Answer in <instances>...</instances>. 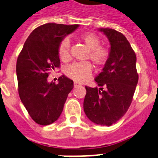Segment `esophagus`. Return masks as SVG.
<instances>
[{
  "mask_svg": "<svg viewBox=\"0 0 158 158\" xmlns=\"http://www.w3.org/2000/svg\"><path fill=\"white\" fill-rule=\"evenodd\" d=\"M79 83H78V82H74V86L75 87H76V86H79Z\"/></svg>",
  "mask_w": 158,
  "mask_h": 158,
  "instance_id": "esophagus-1",
  "label": "esophagus"
}]
</instances>
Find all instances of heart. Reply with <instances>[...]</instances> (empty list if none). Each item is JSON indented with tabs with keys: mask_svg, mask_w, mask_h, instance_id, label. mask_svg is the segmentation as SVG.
Segmentation results:
<instances>
[{
	"mask_svg": "<svg viewBox=\"0 0 158 158\" xmlns=\"http://www.w3.org/2000/svg\"><path fill=\"white\" fill-rule=\"evenodd\" d=\"M80 39L90 49L88 54V58H90L96 66H104L110 57V52L105 47L100 46L101 40L99 38L92 33H83L80 35ZM70 40L66 37L61 40L59 43L57 52L62 61L66 62L70 59ZM92 69V64L89 61H79L66 66L65 74L75 82H84L90 77Z\"/></svg>",
	"mask_w": 158,
	"mask_h": 158,
	"instance_id": "heart-1",
	"label": "heart"
}]
</instances>
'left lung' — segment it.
Returning a JSON list of instances; mask_svg holds the SVG:
<instances>
[{
    "label": "left lung",
    "mask_w": 158,
    "mask_h": 158,
    "mask_svg": "<svg viewBox=\"0 0 158 158\" xmlns=\"http://www.w3.org/2000/svg\"><path fill=\"white\" fill-rule=\"evenodd\" d=\"M110 43V57L95 79L100 88L86 86L83 110L94 123L111 126L130 107L139 75L136 56L127 38L119 31L101 28Z\"/></svg>",
    "instance_id": "8db88e82"
}]
</instances>
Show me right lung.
<instances>
[{
    "label": "right lung",
    "instance_id": "right-lung-1",
    "mask_svg": "<svg viewBox=\"0 0 158 158\" xmlns=\"http://www.w3.org/2000/svg\"><path fill=\"white\" fill-rule=\"evenodd\" d=\"M79 27L49 23L36 27L28 36L16 64L19 94L31 118L46 126L57 121L74 83L59 77L58 83H48L50 71L60 68L57 48L64 37Z\"/></svg>",
    "mask_w": 158,
    "mask_h": 158
}]
</instances>
